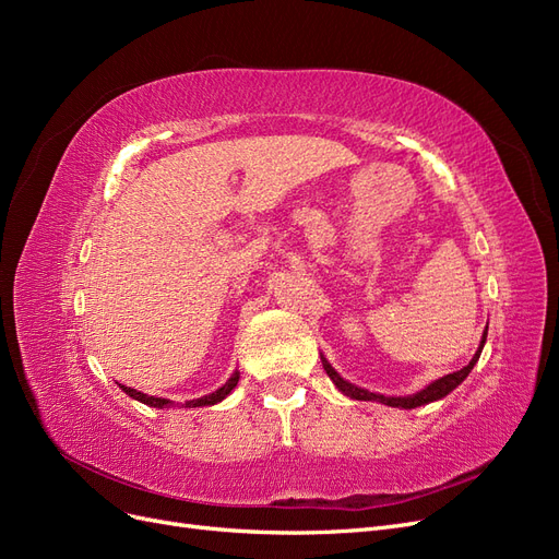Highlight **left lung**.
Instances as JSON below:
<instances>
[{
    "instance_id": "8db88e82",
    "label": "left lung",
    "mask_w": 559,
    "mask_h": 559,
    "mask_svg": "<svg viewBox=\"0 0 559 559\" xmlns=\"http://www.w3.org/2000/svg\"><path fill=\"white\" fill-rule=\"evenodd\" d=\"M485 337H487V329H485V333H483V343H480V347H478V352H476V357H473V359L468 361V366H464L462 370H454V373H450V376H443L441 380L431 382L429 386H425V389H421V392H417V394H413V396H382V394L366 392V389L354 386V384H349L347 380H343V378L337 376L335 370L331 368V364H326V361H324V370L329 373V378L335 382V386L341 389L343 394H347L349 399H357V401H378V403H384V405H392V408H417V405H425V403H431V401H438V399L448 396L454 386H460V384L466 380V376L471 373L473 366H476V361L480 359Z\"/></svg>"
}]
</instances>
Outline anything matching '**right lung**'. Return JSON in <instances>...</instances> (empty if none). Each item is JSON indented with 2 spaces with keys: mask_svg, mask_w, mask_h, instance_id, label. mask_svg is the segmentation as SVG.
Masks as SVG:
<instances>
[{
  "mask_svg": "<svg viewBox=\"0 0 559 559\" xmlns=\"http://www.w3.org/2000/svg\"><path fill=\"white\" fill-rule=\"evenodd\" d=\"M238 380H240V376H238V373H233V376H230V380H228L222 389H216V392H212V394H207V396H202V399L189 401V403L183 405V408H200V405H214V403H218V401H224V399L233 392L235 384H238ZM121 386H123V384H121ZM123 392H126L128 396H132L134 401H142V403L151 405V408H170V405H175L173 401H167V399H156V396H148V394L138 392V389H130V386H123Z\"/></svg>",
  "mask_w": 559,
  "mask_h": 559,
  "instance_id": "right-lung-1",
  "label": "right lung"
}]
</instances>
